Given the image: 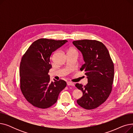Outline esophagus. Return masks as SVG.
<instances>
[{
  "instance_id": "esophagus-1",
  "label": "esophagus",
  "mask_w": 133,
  "mask_h": 133,
  "mask_svg": "<svg viewBox=\"0 0 133 133\" xmlns=\"http://www.w3.org/2000/svg\"><path fill=\"white\" fill-rule=\"evenodd\" d=\"M67 84L69 86H74V83L73 82H67Z\"/></svg>"
}]
</instances>
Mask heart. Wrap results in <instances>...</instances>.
<instances>
[{
	"label": "heart",
	"mask_w": 133,
	"mask_h": 133,
	"mask_svg": "<svg viewBox=\"0 0 133 133\" xmlns=\"http://www.w3.org/2000/svg\"><path fill=\"white\" fill-rule=\"evenodd\" d=\"M71 51H76L75 50V49H71V50H70V51H69V52H71Z\"/></svg>",
	"instance_id": "heart-1"
}]
</instances>
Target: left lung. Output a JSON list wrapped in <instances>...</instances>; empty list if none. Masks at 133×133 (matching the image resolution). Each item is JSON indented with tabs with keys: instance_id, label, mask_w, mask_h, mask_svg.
<instances>
[{
	"instance_id": "left-lung-1",
	"label": "left lung",
	"mask_w": 133,
	"mask_h": 133,
	"mask_svg": "<svg viewBox=\"0 0 133 133\" xmlns=\"http://www.w3.org/2000/svg\"><path fill=\"white\" fill-rule=\"evenodd\" d=\"M73 44L82 53L85 63L80 70L88 79L86 86L76 83L83 93L77 103L86 109L96 108L106 101L112 90L114 63L107 47L99 41L84 39L73 41Z\"/></svg>"
}]
</instances>
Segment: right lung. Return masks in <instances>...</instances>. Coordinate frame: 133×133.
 Here are the masks:
<instances>
[{
	"mask_svg": "<svg viewBox=\"0 0 133 133\" xmlns=\"http://www.w3.org/2000/svg\"><path fill=\"white\" fill-rule=\"evenodd\" d=\"M67 40L41 38L34 41L23 55L20 64V87L27 101L34 107L47 108L58 100L66 86L63 80L50 81L52 53Z\"/></svg>",
	"mask_w": 133,
	"mask_h": 133,
	"instance_id": "1",
	"label": "right lung"
}]
</instances>
